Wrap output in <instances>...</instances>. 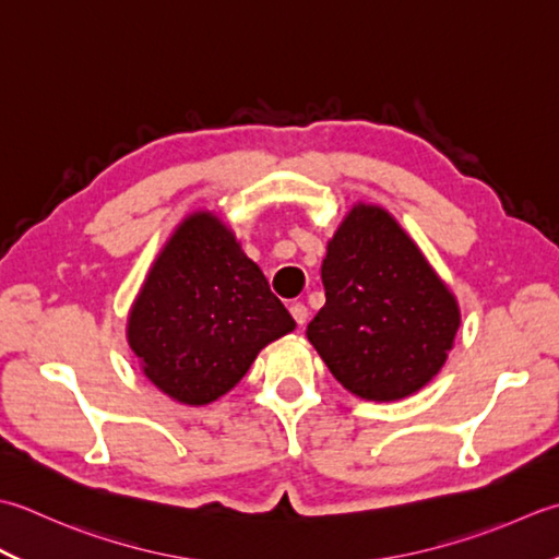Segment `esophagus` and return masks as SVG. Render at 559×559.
Instances as JSON below:
<instances>
[{
    "label": "esophagus",
    "instance_id": "1",
    "mask_svg": "<svg viewBox=\"0 0 559 559\" xmlns=\"http://www.w3.org/2000/svg\"><path fill=\"white\" fill-rule=\"evenodd\" d=\"M292 318H294V321L296 323H299V325H304L306 321H309V309H306V306L304 304H292Z\"/></svg>",
    "mask_w": 559,
    "mask_h": 559
}]
</instances>
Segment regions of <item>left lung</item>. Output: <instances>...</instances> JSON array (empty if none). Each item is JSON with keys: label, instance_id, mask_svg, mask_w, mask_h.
Wrapping results in <instances>:
<instances>
[{"label": "left lung", "instance_id": "1", "mask_svg": "<svg viewBox=\"0 0 559 559\" xmlns=\"http://www.w3.org/2000/svg\"><path fill=\"white\" fill-rule=\"evenodd\" d=\"M321 280L325 306L306 337L349 393L389 403L435 379L461 311L389 212L355 204L328 241Z\"/></svg>", "mask_w": 559, "mask_h": 559}]
</instances>
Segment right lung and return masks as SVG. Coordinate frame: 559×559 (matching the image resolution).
I'll return each instance as SVG.
<instances>
[{"label": "right lung", "instance_id": "1", "mask_svg": "<svg viewBox=\"0 0 559 559\" xmlns=\"http://www.w3.org/2000/svg\"><path fill=\"white\" fill-rule=\"evenodd\" d=\"M294 325L229 226L212 212H195L154 260L132 304L128 343L158 391L207 405Z\"/></svg>", "mask_w": 559, "mask_h": 559}]
</instances>
